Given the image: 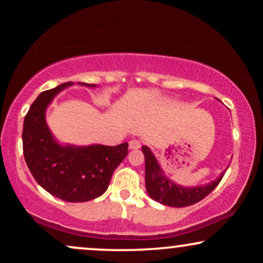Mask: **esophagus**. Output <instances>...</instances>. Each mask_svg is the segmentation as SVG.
Wrapping results in <instances>:
<instances>
[{
	"label": "esophagus",
	"instance_id": "34e87169",
	"mask_svg": "<svg viewBox=\"0 0 263 263\" xmlns=\"http://www.w3.org/2000/svg\"><path fill=\"white\" fill-rule=\"evenodd\" d=\"M141 147V143L138 140H130L129 141V148L130 149H139Z\"/></svg>",
	"mask_w": 263,
	"mask_h": 263
}]
</instances>
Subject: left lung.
<instances>
[{
  "mask_svg": "<svg viewBox=\"0 0 263 263\" xmlns=\"http://www.w3.org/2000/svg\"><path fill=\"white\" fill-rule=\"evenodd\" d=\"M142 153L145 156V181L146 190L148 195L158 202L171 207H186L199 202L204 199L208 194L219 184L224 177L225 171L215 179L206 185L194 186V188H184L172 183L166 178L161 171L153 153L148 147H142Z\"/></svg>",
  "mask_w": 263,
  "mask_h": 263,
  "instance_id": "1",
  "label": "left lung"
}]
</instances>
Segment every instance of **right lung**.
Returning a JSON list of instances; mask_svg holds the SVG:
<instances>
[{
    "mask_svg": "<svg viewBox=\"0 0 263 263\" xmlns=\"http://www.w3.org/2000/svg\"><path fill=\"white\" fill-rule=\"evenodd\" d=\"M74 82L42 92L24 120L23 151L32 176L42 188L68 202H85L106 192L114 171L128 154V142L117 146H61L45 122V110L57 93ZM95 86L91 84H81Z\"/></svg>",
    "mask_w": 263,
    "mask_h": 263,
    "instance_id": "1",
    "label": "right lung"
}]
</instances>
